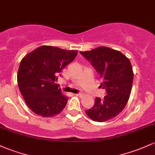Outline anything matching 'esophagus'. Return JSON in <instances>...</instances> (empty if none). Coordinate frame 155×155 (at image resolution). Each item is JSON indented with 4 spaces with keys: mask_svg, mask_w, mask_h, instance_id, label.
I'll list each match as a JSON object with an SVG mask.
<instances>
[{
    "mask_svg": "<svg viewBox=\"0 0 155 155\" xmlns=\"http://www.w3.org/2000/svg\"><path fill=\"white\" fill-rule=\"evenodd\" d=\"M75 96H81V93H76V94H74Z\"/></svg>",
    "mask_w": 155,
    "mask_h": 155,
    "instance_id": "34e87169",
    "label": "esophagus"
}]
</instances>
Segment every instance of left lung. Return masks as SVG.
<instances>
[{"mask_svg":"<svg viewBox=\"0 0 155 155\" xmlns=\"http://www.w3.org/2000/svg\"><path fill=\"white\" fill-rule=\"evenodd\" d=\"M80 54L100 75V87L106 90L107 95L103 99L96 97L93 107L85 112L94 121H107L118 115L128 101L134 76L132 64L123 54L107 47Z\"/></svg>","mask_w":155,"mask_h":155,"instance_id":"obj_1","label":"left lung"}]
</instances>
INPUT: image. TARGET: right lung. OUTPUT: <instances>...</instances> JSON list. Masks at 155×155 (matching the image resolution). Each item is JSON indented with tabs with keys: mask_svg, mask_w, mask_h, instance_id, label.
I'll return each instance as SVG.
<instances>
[{
	"mask_svg": "<svg viewBox=\"0 0 155 155\" xmlns=\"http://www.w3.org/2000/svg\"><path fill=\"white\" fill-rule=\"evenodd\" d=\"M77 54V51L42 45L23 57L18 69V83L25 103L34 113L51 117L63 110L68 98L54 82Z\"/></svg>",
	"mask_w": 155,
	"mask_h": 155,
	"instance_id": "add662e5",
	"label": "right lung"
}]
</instances>
